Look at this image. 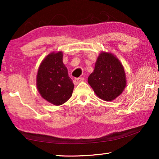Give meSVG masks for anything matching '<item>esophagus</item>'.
<instances>
[{"label":"esophagus","instance_id":"esophagus-1","mask_svg":"<svg viewBox=\"0 0 159 159\" xmlns=\"http://www.w3.org/2000/svg\"><path fill=\"white\" fill-rule=\"evenodd\" d=\"M84 79L83 77L75 78V79L73 80V82H74V84H79L80 82H83V81H84Z\"/></svg>","mask_w":159,"mask_h":159}]
</instances>
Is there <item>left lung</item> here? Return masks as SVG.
I'll return each instance as SVG.
<instances>
[{
  "label": "left lung",
  "mask_w": 159,
  "mask_h": 159,
  "mask_svg": "<svg viewBox=\"0 0 159 159\" xmlns=\"http://www.w3.org/2000/svg\"><path fill=\"white\" fill-rule=\"evenodd\" d=\"M88 82L97 96L105 101H111L121 95L127 83L122 64L108 52L100 53Z\"/></svg>",
  "instance_id": "left-lung-1"
}]
</instances>
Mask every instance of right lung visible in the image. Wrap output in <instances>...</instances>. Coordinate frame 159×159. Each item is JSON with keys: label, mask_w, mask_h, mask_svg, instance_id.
I'll return each instance as SVG.
<instances>
[{"label": "right lung", "mask_w": 159, "mask_h": 159, "mask_svg": "<svg viewBox=\"0 0 159 159\" xmlns=\"http://www.w3.org/2000/svg\"><path fill=\"white\" fill-rule=\"evenodd\" d=\"M36 85L41 96L53 105H62L72 95L74 84L63 63V53L52 52L39 66Z\"/></svg>", "instance_id": "1"}]
</instances>
